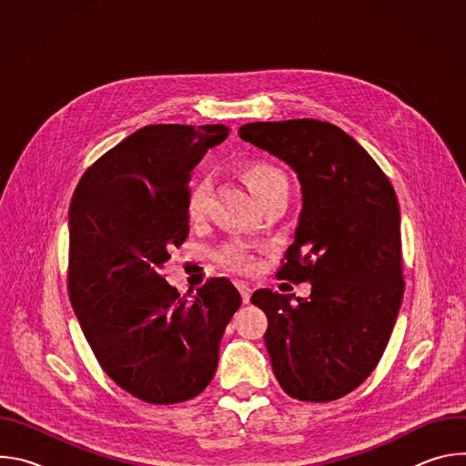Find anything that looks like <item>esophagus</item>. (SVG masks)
I'll return each mask as SVG.
<instances>
[{
	"label": "esophagus",
	"mask_w": 466,
	"mask_h": 466,
	"mask_svg": "<svg viewBox=\"0 0 466 466\" xmlns=\"http://www.w3.org/2000/svg\"><path fill=\"white\" fill-rule=\"evenodd\" d=\"M238 288H239V293H241V297H243V302H248V300H250V295H252V291H254V288H252L248 282H239Z\"/></svg>",
	"instance_id": "obj_1"
}]
</instances>
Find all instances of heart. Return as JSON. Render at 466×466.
<instances>
[{
	"mask_svg": "<svg viewBox=\"0 0 466 466\" xmlns=\"http://www.w3.org/2000/svg\"><path fill=\"white\" fill-rule=\"evenodd\" d=\"M241 175L254 193V197L261 203L263 198H268L275 191L288 187L286 175L269 162H248L241 167ZM207 197H208V182L203 178H197L191 182L187 189L186 198V212L189 219H198L207 210ZM219 259L234 269H247L252 263V256L248 252V247L243 243H232L227 245L219 252Z\"/></svg>",
	"mask_w": 466,
	"mask_h": 466,
	"instance_id": "b5f03b06",
	"label": "heart"
}]
</instances>
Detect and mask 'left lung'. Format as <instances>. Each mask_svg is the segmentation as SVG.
I'll return each mask as SVG.
<instances>
[{
	"instance_id": "1",
	"label": "left lung",
	"mask_w": 466,
	"mask_h": 466,
	"mask_svg": "<svg viewBox=\"0 0 466 466\" xmlns=\"http://www.w3.org/2000/svg\"><path fill=\"white\" fill-rule=\"evenodd\" d=\"M239 138L286 162L302 189L279 279L309 282L311 293L250 297L269 320L273 372L297 400H338L376 369L402 304L396 193L372 157L328 121H256L239 127Z\"/></svg>"
}]
</instances>
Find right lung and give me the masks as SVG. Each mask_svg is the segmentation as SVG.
<instances>
[{
  "mask_svg": "<svg viewBox=\"0 0 466 466\" xmlns=\"http://www.w3.org/2000/svg\"><path fill=\"white\" fill-rule=\"evenodd\" d=\"M227 137L225 125H147L90 166L74 191V311L103 370L149 404H178L205 390L241 306L227 279L182 297L160 275L169 248L189 232V171Z\"/></svg>",
  "mask_w": 466,
  "mask_h": 466,
  "instance_id": "add662e5",
  "label": "right lung"
}]
</instances>
